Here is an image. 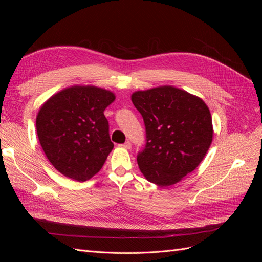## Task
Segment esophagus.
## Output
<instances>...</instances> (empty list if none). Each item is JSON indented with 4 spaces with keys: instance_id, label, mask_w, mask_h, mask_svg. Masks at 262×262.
Listing matches in <instances>:
<instances>
[{
    "instance_id": "obj_1",
    "label": "esophagus",
    "mask_w": 262,
    "mask_h": 262,
    "mask_svg": "<svg viewBox=\"0 0 262 262\" xmlns=\"http://www.w3.org/2000/svg\"><path fill=\"white\" fill-rule=\"evenodd\" d=\"M119 147H122V148H126V149H130L131 148V142L126 141L125 143L123 144H119Z\"/></svg>"
}]
</instances>
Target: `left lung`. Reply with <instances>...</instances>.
I'll return each instance as SVG.
<instances>
[{"mask_svg":"<svg viewBox=\"0 0 262 262\" xmlns=\"http://www.w3.org/2000/svg\"><path fill=\"white\" fill-rule=\"evenodd\" d=\"M131 99L145 125V146L137 156L140 170L161 187L176 184L198 167L212 143L208 106L172 86L139 91Z\"/></svg>","mask_w":262,"mask_h":262,"instance_id":"1","label":"left lung"}]
</instances>
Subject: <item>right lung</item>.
I'll return each mask as SVG.
<instances>
[{"label":"right lung","instance_id":"add662e5","mask_svg":"<svg viewBox=\"0 0 262 262\" xmlns=\"http://www.w3.org/2000/svg\"><path fill=\"white\" fill-rule=\"evenodd\" d=\"M115 95L95 86H73L53 95L36 119L39 142L54 168L77 181L101 169L114 148L105 109Z\"/></svg>","mask_w":262,"mask_h":262}]
</instances>
